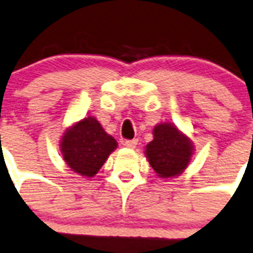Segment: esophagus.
I'll use <instances>...</instances> for the list:
<instances>
[{"mask_svg":"<svg viewBox=\"0 0 253 253\" xmlns=\"http://www.w3.org/2000/svg\"><path fill=\"white\" fill-rule=\"evenodd\" d=\"M123 145L126 146V148H128V149H135L137 145V140L133 139V140H126L125 143H123Z\"/></svg>","mask_w":253,"mask_h":253,"instance_id":"1","label":"esophagus"}]
</instances>
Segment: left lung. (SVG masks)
<instances>
[{
  "label": "left lung",
  "instance_id": "8db88e82",
  "mask_svg": "<svg viewBox=\"0 0 253 253\" xmlns=\"http://www.w3.org/2000/svg\"><path fill=\"white\" fill-rule=\"evenodd\" d=\"M148 162L161 179H172L185 171L194 154L190 137L173 123H158L153 128V140L145 146Z\"/></svg>",
  "mask_w": 253,
  "mask_h": 253
}]
</instances>
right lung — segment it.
<instances>
[{"label":"right lung","instance_id":"right-lung-1","mask_svg":"<svg viewBox=\"0 0 253 253\" xmlns=\"http://www.w3.org/2000/svg\"><path fill=\"white\" fill-rule=\"evenodd\" d=\"M117 146L116 139L105 132L99 121L91 116L68 127L60 139V152L65 165L84 177H94Z\"/></svg>","mask_w":253,"mask_h":253}]
</instances>
